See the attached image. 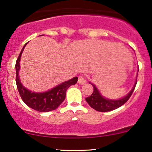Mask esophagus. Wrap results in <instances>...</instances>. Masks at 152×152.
<instances>
[{
    "instance_id": "1",
    "label": "esophagus",
    "mask_w": 152,
    "mask_h": 152,
    "mask_svg": "<svg viewBox=\"0 0 152 152\" xmlns=\"http://www.w3.org/2000/svg\"><path fill=\"white\" fill-rule=\"evenodd\" d=\"M86 82V76L85 75H80V76H78V83L79 84H83Z\"/></svg>"
}]
</instances>
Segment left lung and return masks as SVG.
I'll return each instance as SVG.
<instances>
[{
	"instance_id": "left-lung-1",
	"label": "left lung",
	"mask_w": 152,
	"mask_h": 152,
	"mask_svg": "<svg viewBox=\"0 0 152 152\" xmlns=\"http://www.w3.org/2000/svg\"><path fill=\"white\" fill-rule=\"evenodd\" d=\"M138 71H139V69H138ZM89 83L93 86L94 90L93 94L86 98V102L95 110L102 111V112H106V111H110L118 108V107L124 105L129 99L130 96L132 95V93H133V90L135 88L136 84H137V79L135 80V85H134L133 88H132L131 91L127 95L125 96L124 97H123L121 99H119L118 100H111V99L104 98V97L101 95L99 90H97V88H96L95 85H93L90 82Z\"/></svg>"
}]
</instances>
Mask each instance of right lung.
<instances>
[{
	"instance_id": "obj_1",
	"label": "right lung",
	"mask_w": 152,
	"mask_h": 152,
	"mask_svg": "<svg viewBox=\"0 0 152 152\" xmlns=\"http://www.w3.org/2000/svg\"><path fill=\"white\" fill-rule=\"evenodd\" d=\"M26 44L27 43L25 44L21 50L20 55L17 59L16 64H15L16 84L21 98L27 106L36 111H41V112H48V111L55 110L64 100L67 89L71 86L75 85L77 83L78 77H74L71 80L62 83L60 85L56 86L52 90L43 93H32L31 91L25 88L20 80L19 71L20 69V62L21 55Z\"/></svg>"
}]
</instances>
